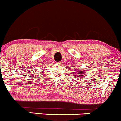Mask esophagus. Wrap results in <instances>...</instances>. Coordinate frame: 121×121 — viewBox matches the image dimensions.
Listing matches in <instances>:
<instances>
[{"label":"esophagus","mask_w":121,"mask_h":121,"mask_svg":"<svg viewBox=\"0 0 121 121\" xmlns=\"http://www.w3.org/2000/svg\"><path fill=\"white\" fill-rule=\"evenodd\" d=\"M57 64H61V62H57Z\"/></svg>","instance_id":"34e87169"}]
</instances>
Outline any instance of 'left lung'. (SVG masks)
Wrapping results in <instances>:
<instances>
[{
    "label": "left lung",
    "mask_w": 121,
    "mask_h": 121,
    "mask_svg": "<svg viewBox=\"0 0 121 121\" xmlns=\"http://www.w3.org/2000/svg\"><path fill=\"white\" fill-rule=\"evenodd\" d=\"M75 74H74L75 75V77H81L82 76V74H83L85 73V72H84V70H81V71H79L78 70H77L76 71H75Z\"/></svg>",
    "instance_id": "left-lung-1"
}]
</instances>
